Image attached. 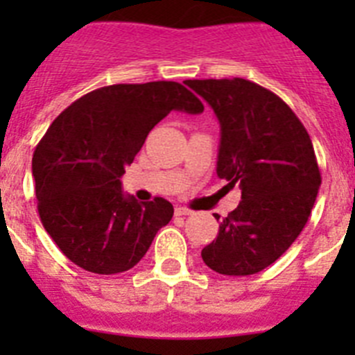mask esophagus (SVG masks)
I'll use <instances>...</instances> for the list:
<instances>
[{"instance_id":"obj_1","label":"esophagus","mask_w":355,"mask_h":355,"mask_svg":"<svg viewBox=\"0 0 355 355\" xmlns=\"http://www.w3.org/2000/svg\"><path fill=\"white\" fill-rule=\"evenodd\" d=\"M175 215L178 216H184V215H192V209L188 208H183V206H175Z\"/></svg>"}]
</instances>
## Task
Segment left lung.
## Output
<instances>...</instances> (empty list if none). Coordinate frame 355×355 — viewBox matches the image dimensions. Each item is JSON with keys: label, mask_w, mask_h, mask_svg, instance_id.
I'll use <instances>...</instances> for the list:
<instances>
[{"label": "left lung", "mask_w": 355, "mask_h": 355, "mask_svg": "<svg viewBox=\"0 0 355 355\" xmlns=\"http://www.w3.org/2000/svg\"><path fill=\"white\" fill-rule=\"evenodd\" d=\"M220 122L216 175L241 200L200 252L222 275H250L277 261L311 215L322 183L315 149L290 106L243 78L187 80ZM218 220L220 216L215 215Z\"/></svg>", "instance_id": "obj_1"}]
</instances>
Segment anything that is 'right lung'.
<instances>
[{
  "label": "right lung",
  "mask_w": 355,
  "mask_h": 355,
  "mask_svg": "<svg viewBox=\"0 0 355 355\" xmlns=\"http://www.w3.org/2000/svg\"><path fill=\"white\" fill-rule=\"evenodd\" d=\"M174 110L200 114L205 106L175 81L110 85L65 108L35 147L31 172L40 220L83 270H130L171 222L168 200L124 196L121 178L149 131Z\"/></svg>",
  "instance_id": "right-lung-1"
}]
</instances>
